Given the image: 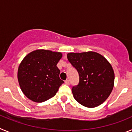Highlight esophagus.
<instances>
[{"mask_svg":"<svg viewBox=\"0 0 132 132\" xmlns=\"http://www.w3.org/2000/svg\"><path fill=\"white\" fill-rule=\"evenodd\" d=\"M65 83L66 84V85H69V80H66L65 81Z\"/></svg>","mask_w":132,"mask_h":132,"instance_id":"34e87169","label":"esophagus"}]
</instances>
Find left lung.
I'll list each match as a JSON object with an SVG mask.
<instances>
[{
  "instance_id": "8db88e82",
  "label": "left lung",
  "mask_w": 132,
  "mask_h": 132,
  "mask_svg": "<svg viewBox=\"0 0 132 132\" xmlns=\"http://www.w3.org/2000/svg\"><path fill=\"white\" fill-rule=\"evenodd\" d=\"M77 70L79 85L72 88L75 99L87 108L101 105L108 98L114 85V72L104 56L94 52L67 53Z\"/></svg>"
}]
</instances>
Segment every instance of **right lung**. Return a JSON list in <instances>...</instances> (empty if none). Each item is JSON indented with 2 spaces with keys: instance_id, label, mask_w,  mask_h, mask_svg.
<instances>
[{
  "instance_id": "add662e5",
  "label": "right lung",
  "mask_w": 132,
  "mask_h": 132,
  "mask_svg": "<svg viewBox=\"0 0 132 132\" xmlns=\"http://www.w3.org/2000/svg\"><path fill=\"white\" fill-rule=\"evenodd\" d=\"M61 52L37 50L25 56L18 69L20 87L28 98L42 102L54 96L63 80L59 78L57 64Z\"/></svg>"
}]
</instances>
